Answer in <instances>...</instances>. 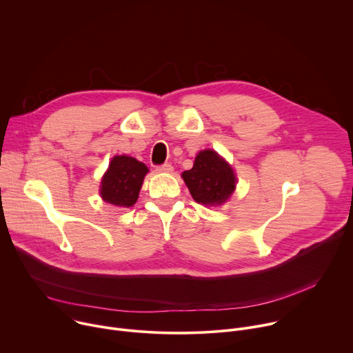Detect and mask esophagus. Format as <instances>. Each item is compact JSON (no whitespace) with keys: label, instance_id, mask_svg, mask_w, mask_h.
Masks as SVG:
<instances>
[{"label":"esophagus","instance_id":"obj_1","mask_svg":"<svg viewBox=\"0 0 353 353\" xmlns=\"http://www.w3.org/2000/svg\"><path fill=\"white\" fill-rule=\"evenodd\" d=\"M157 170L161 172V173H172V172H173V166H172L170 163H165V165L158 166Z\"/></svg>","mask_w":353,"mask_h":353}]
</instances>
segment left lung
Returning a JSON list of instances; mask_svg holds the SVG:
<instances>
[{
    "label": "left lung",
    "mask_w": 353,
    "mask_h": 353,
    "mask_svg": "<svg viewBox=\"0 0 353 353\" xmlns=\"http://www.w3.org/2000/svg\"><path fill=\"white\" fill-rule=\"evenodd\" d=\"M181 176L192 198L204 205L225 203L236 187L232 168L212 149L201 150L192 169L185 170Z\"/></svg>",
    "instance_id": "obj_1"
}]
</instances>
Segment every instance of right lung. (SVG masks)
Returning a JSON list of instances; mask_svg holds the SVG:
<instances>
[{
	"mask_svg": "<svg viewBox=\"0 0 353 353\" xmlns=\"http://www.w3.org/2000/svg\"><path fill=\"white\" fill-rule=\"evenodd\" d=\"M146 173L148 168L137 159L114 157L102 179L100 195L112 205L130 208L137 203Z\"/></svg>",
	"mask_w": 353,
	"mask_h": 353,
	"instance_id": "obj_1",
	"label": "right lung"
}]
</instances>
